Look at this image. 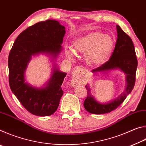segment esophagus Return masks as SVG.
I'll list each match as a JSON object with an SVG mask.
<instances>
[{
  "instance_id": "1",
  "label": "esophagus",
  "mask_w": 146,
  "mask_h": 146,
  "mask_svg": "<svg viewBox=\"0 0 146 146\" xmlns=\"http://www.w3.org/2000/svg\"><path fill=\"white\" fill-rule=\"evenodd\" d=\"M83 73L82 71H80V70L76 69L73 72V78H72V84L73 86H77L79 84L82 82V77Z\"/></svg>"
}]
</instances>
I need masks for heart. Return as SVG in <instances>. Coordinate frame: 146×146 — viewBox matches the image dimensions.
<instances>
[{
    "label": "heart",
    "instance_id": "1",
    "mask_svg": "<svg viewBox=\"0 0 146 146\" xmlns=\"http://www.w3.org/2000/svg\"><path fill=\"white\" fill-rule=\"evenodd\" d=\"M73 45L76 52L86 53V60L88 64L99 66L108 60L114 48L115 42L110 35L94 31L75 39ZM66 53L70 58L75 55L71 48H68Z\"/></svg>",
    "mask_w": 146,
    "mask_h": 146
}]
</instances>
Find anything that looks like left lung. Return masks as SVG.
Instances as JSON below:
<instances>
[{
	"label": "left lung",
	"instance_id": "obj_1",
	"mask_svg": "<svg viewBox=\"0 0 146 146\" xmlns=\"http://www.w3.org/2000/svg\"><path fill=\"white\" fill-rule=\"evenodd\" d=\"M117 31L118 38L110 60L100 67L92 70V73H97L119 69L125 74V90L116 99L106 104H102L95 99L91 95L89 86H86L88 96L84 102V106L87 111L92 114H104L112 111L124 101L134 88L138 65L135 47L131 38L118 25H117Z\"/></svg>",
	"mask_w": 146,
	"mask_h": 146
}]
</instances>
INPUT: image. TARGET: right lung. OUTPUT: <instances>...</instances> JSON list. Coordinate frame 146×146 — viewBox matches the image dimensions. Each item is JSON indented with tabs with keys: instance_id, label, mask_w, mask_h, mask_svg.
Listing matches in <instances>:
<instances>
[{
	"instance_id": "obj_1",
	"label": "right lung",
	"mask_w": 146,
	"mask_h": 146,
	"mask_svg": "<svg viewBox=\"0 0 146 146\" xmlns=\"http://www.w3.org/2000/svg\"><path fill=\"white\" fill-rule=\"evenodd\" d=\"M65 27L55 20L39 22L17 36L9 54V84L17 99L31 114L45 117L57 110L64 91L61 85L66 75L53 64V72L43 88L26 82L25 71L31 56L44 53L53 61L61 52Z\"/></svg>"
}]
</instances>
